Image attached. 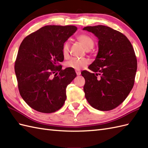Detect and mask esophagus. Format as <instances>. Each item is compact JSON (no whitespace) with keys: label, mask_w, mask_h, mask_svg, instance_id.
Wrapping results in <instances>:
<instances>
[{"label":"esophagus","mask_w":148,"mask_h":148,"mask_svg":"<svg viewBox=\"0 0 148 148\" xmlns=\"http://www.w3.org/2000/svg\"><path fill=\"white\" fill-rule=\"evenodd\" d=\"M76 74L77 75V76H79V75L81 74V71H76Z\"/></svg>","instance_id":"obj_1"}]
</instances>
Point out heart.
Wrapping results in <instances>:
<instances>
[{"instance_id": "heart-1", "label": "heart", "mask_w": 148, "mask_h": 148, "mask_svg": "<svg viewBox=\"0 0 148 148\" xmlns=\"http://www.w3.org/2000/svg\"><path fill=\"white\" fill-rule=\"evenodd\" d=\"M77 40L82 44L84 48L87 51H89L92 49L95 45L93 39L90 36L86 35V34H82L77 37ZM69 45L67 42L64 43L62 48V55L65 58H67L69 56ZM89 61L86 58H72L70 60L66 62L65 66L66 67L70 68L75 70L79 71L82 68L86 67L88 64Z\"/></svg>"}]
</instances>
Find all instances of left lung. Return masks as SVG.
<instances>
[{"mask_svg": "<svg viewBox=\"0 0 148 148\" xmlns=\"http://www.w3.org/2000/svg\"><path fill=\"white\" fill-rule=\"evenodd\" d=\"M83 30L93 33L99 40L98 53L88 67L93 73L81 72L85 97L93 108L110 111L124 101L134 86L137 67L134 48L126 36L109 27L88 26Z\"/></svg>", "mask_w": 148, "mask_h": 148, "instance_id": "left-lung-1", "label": "left lung"}]
</instances>
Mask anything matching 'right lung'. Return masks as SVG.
Instances as JSON below:
<instances>
[{
    "label": "right lung",
    "instance_id": "1",
    "mask_svg": "<svg viewBox=\"0 0 148 148\" xmlns=\"http://www.w3.org/2000/svg\"><path fill=\"white\" fill-rule=\"evenodd\" d=\"M77 29L72 25H46L21 43L14 65L18 89L25 102L37 111L53 112L64 104L66 88L76 74L72 69L62 70L59 64L64 59V42Z\"/></svg>",
    "mask_w": 148,
    "mask_h": 148
}]
</instances>
